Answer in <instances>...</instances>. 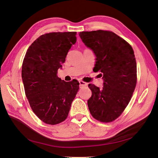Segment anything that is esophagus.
<instances>
[{
    "mask_svg": "<svg viewBox=\"0 0 158 158\" xmlns=\"http://www.w3.org/2000/svg\"><path fill=\"white\" fill-rule=\"evenodd\" d=\"M79 86H80V88L85 87V86H87V85H88V84L86 83V82H84V81H79Z\"/></svg>",
    "mask_w": 158,
    "mask_h": 158,
    "instance_id": "obj_1",
    "label": "esophagus"
}]
</instances>
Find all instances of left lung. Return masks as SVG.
Wrapping results in <instances>:
<instances>
[{
  "label": "left lung",
  "instance_id": "obj_1",
  "mask_svg": "<svg viewBox=\"0 0 158 158\" xmlns=\"http://www.w3.org/2000/svg\"><path fill=\"white\" fill-rule=\"evenodd\" d=\"M79 36L96 56L95 72L104 80L102 89L89 84L92 97L88 101L91 114L102 122L117 119L131 101L137 81L133 49L126 40L109 31H82Z\"/></svg>",
  "mask_w": 158,
  "mask_h": 158
}]
</instances>
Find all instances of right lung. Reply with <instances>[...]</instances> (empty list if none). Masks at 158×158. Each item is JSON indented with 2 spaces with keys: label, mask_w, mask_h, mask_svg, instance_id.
I'll list each match as a JSON object with an SVG mask.
<instances>
[{
  "label": "right lung",
  "mask_w": 158,
  "mask_h": 158,
  "mask_svg": "<svg viewBox=\"0 0 158 158\" xmlns=\"http://www.w3.org/2000/svg\"><path fill=\"white\" fill-rule=\"evenodd\" d=\"M76 32H50L40 36L27 49L22 77L33 112L44 123L56 125L68 117L79 88L77 81L65 82L57 77Z\"/></svg>",
  "instance_id": "obj_1"
}]
</instances>
